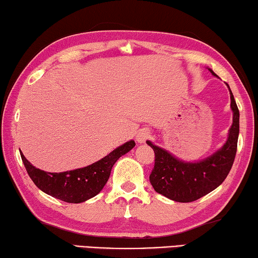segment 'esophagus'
I'll use <instances>...</instances> for the list:
<instances>
[{"mask_svg": "<svg viewBox=\"0 0 258 258\" xmlns=\"http://www.w3.org/2000/svg\"><path fill=\"white\" fill-rule=\"evenodd\" d=\"M150 132H148L147 129H142V130H139V132L137 133V135H136V139H137V142L138 143H141V144H143V143H145L148 138H150Z\"/></svg>", "mask_w": 258, "mask_h": 258, "instance_id": "obj_1", "label": "esophagus"}]
</instances>
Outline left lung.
<instances>
[{
    "label": "left lung",
    "instance_id": "1",
    "mask_svg": "<svg viewBox=\"0 0 258 258\" xmlns=\"http://www.w3.org/2000/svg\"><path fill=\"white\" fill-rule=\"evenodd\" d=\"M210 71L216 76L213 71ZM230 98L233 122L229 138L220 151L206 160L198 163H184L166 151L147 142V145L153 148L155 154L150 181L156 192L175 202L189 203L200 200L224 181L236 157L239 136V110L231 89Z\"/></svg>",
    "mask_w": 258,
    "mask_h": 258
}]
</instances>
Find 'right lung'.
Masks as SVG:
<instances>
[{
	"label": "right lung",
	"instance_id": "add662e5",
	"mask_svg": "<svg viewBox=\"0 0 258 258\" xmlns=\"http://www.w3.org/2000/svg\"><path fill=\"white\" fill-rule=\"evenodd\" d=\"M135 145V142L130 141L92 165L60 173L35 168L22 154L21 159L30 179L40 190L60 201L78 204L96 196L102 190L110 178L112 166Z\"/></svg>",
	"mask_w": 258,
	"mask_h": 258
}]
</instances>
